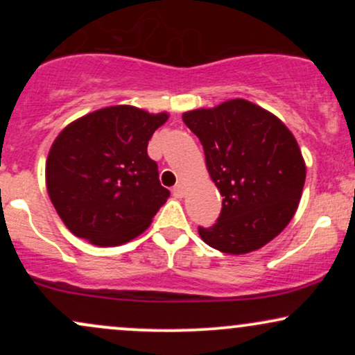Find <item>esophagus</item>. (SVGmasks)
Instances as JSON below:
<instances>
[{
	"mask_svg": "<svg viewBox=\"0 0 355 355\" xmlns=\"http://www.w3.org/2000/svg\"><path fill=\"white\" fill-rule=\"evenodd\" d=\"M172 191L177 198H183L185 197V185H183V183H177V185L173 187Z\"/></svg>",
	"mask_w": 355,
	"mask_h": 355,
	"instance_id": "obj_1",
	"label": "esophagus"
}]
</instances>
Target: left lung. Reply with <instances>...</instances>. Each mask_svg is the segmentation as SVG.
Returning <instances> with one entry per match:
<instances>
[{
  "label": "left lung",
  "mask_w": 355,
  "mask_h": 355,
  "mask_svg": "<svg viewBox=\"0 0 355 355\" xmlns=\"http://www.w3.org/2000/svg\"><path fill=\"white\" fill-rule=\"evenodd\" d=\"M205 152L211 182L222 195L214 227L198 229L215 250H259L288 225L305 183L299 144L280 118L243 98L182 115Z\"/></svg>",
  "instance_id": "1"
}]
</instances>
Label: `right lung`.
<instances>
[{"instance_id":"1","label":"right lung","mask_w":355,"mask_h":355,"mask_svg":"<svg viewBox=\"0 0 355 355\" xmlns=\"http://www.w3.org/2000/svg\"><path fill=\"white\" fill-rule=\"evenodd\" d=\"M168 113L132 105L95 110L64 126L46 158V190L61 222L96 247H116L148 229L170 191L146 153Z\"/></svg>"}]
</instances>
